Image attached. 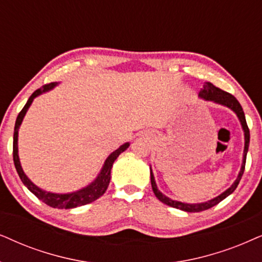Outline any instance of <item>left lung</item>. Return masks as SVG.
<instances>
[{
	"label": "left lung",
	"mask_w": 262,
	"mask_h": 262,
	"mask_svg": "<svg viewBox=\"0 0 262 262\" xmlns=\"http://www.w3.org/2000/svg\"><path fill=\"white\" fill-rule=\"evenodd\" d=\"M199 96H200L201 98H204L206 100H212V102H214V103H218V104H222V105L228 106L232 111H235L237 117L239 118L243 130H245V140H246V142H245V152H243L242 167H241V171L238 173V176H237V180L235 181V182H233L232 186L230 187L229 189H226L224 193L219 195V196L212 199V200L207 201V202H202V204H184V202H181V201L171 200V199H169L167 196H165V195H163L158 190V188H157V184L155 182V177H153V173H152V170H151L152 189H153V193H155L156 196L158 198V200L162 201L163 204L167 205V206H171L173 208H179V210H182V211H186V212H201V211L208 210V208L213 207L217 204H219V202H221L222 200H224L226 196H229V195L236 189L237 186H238L241 179H242L243 172H245L247 152H248L249 139H250L249 128H248V125H247L245 113H243V109H242V106H241V104L238 103V100H237L235 97L231 95V93L225 92V91L218 89V87H215L213 85V83L206 82L204 85V87L201 89L200 93H199Z\"/></svg>",
	"instance_id": "8db88e82"
}]
</instances>
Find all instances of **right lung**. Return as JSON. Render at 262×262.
I'll return each instance as SVG.
<instances>
[{
  "instance_id": "1",
  "label": "right lung",
  "mask_w": 262,
  "mask_h": 262,
  "mask_svg": "<svg viewBox=\"0 0 262 262\" xmlns=\"http://www.w3.org/2000/svg\"><path fill=\"white\" fill-rule=\"evenodd\" d=\"M57 83L56 82H50L47 83V85L41 86L40 89H38L34 91L32 93V96L30 97L27 103L25 104V106L23 107V110L20 111L19 115H17L16 121H15V127H14V137H13V160H14V165H15L16 172L19 175L20 180L23 181V183L29 188L30 191L36 195V196L47 204L48 206L54 207V208H74V207H79V206H83V205L90 204V202H93L97 199H99L102 195L105 193L107 189V186L110 183V173H111V167H113V164L118 156L121 155L122 152L125 151L128 148L129 144L122 145L120 148H117L116 151L111 153V155L107 157V159L104 163V166L102 169V171L98 175V177L93 181L90 186H87L83 189H80L75 193H71V194H54V193H49V191L41 190L40 188H38L37 186L31 182V181L27 179V176L24 173L23 167L20 165V160H19V156H17V130H19L20 124H21L23 118L25 116L27 109H29L31 103L33 102V99L36 98L37 96L41 95L43 92H47V91L51 90L52 87H55Z\"/></svg>"
}]
</instances>
